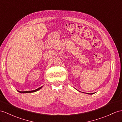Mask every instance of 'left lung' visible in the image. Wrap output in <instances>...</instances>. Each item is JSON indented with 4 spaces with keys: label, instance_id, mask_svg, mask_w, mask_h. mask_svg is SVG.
Wrapping results in <instances>:
<instances>
[{
    "label": "left lung",
    "instance_id": "8db88e82",
    "mask_svg": "<svg viewBox=\"0 0 122 122\" xmlns=\"http://www.w3.org/2000/svg\"><path fill=\"white\" fill-rule=\"evenodd\" d=\"M94 93H92V94H93Z\"/></svg>",
    "mask_w": 122,
    "mask_h": 122
}]
</instances>
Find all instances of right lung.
I'll return each instance as SVG.
<instances>
[{
    "instance_id": "add662e5",
    "label": "right lung",
    "mask_w": 122,
    "mask_h": 122,
    "mask_svg": "<svg viewBox=\"0 0 122 122\" xmlns=\"http://www.w3.org/2000/svg\"><path fill=\"white\" fill-rule=\"evenodd\" d=\"M42 87V86H41V87H39V88H37V89H36V90H33V91H23V92H22V91H18L19 93H34V92H37V91H38V90H39L40 88H41Z\"/></svg>"
}]
</instances>
